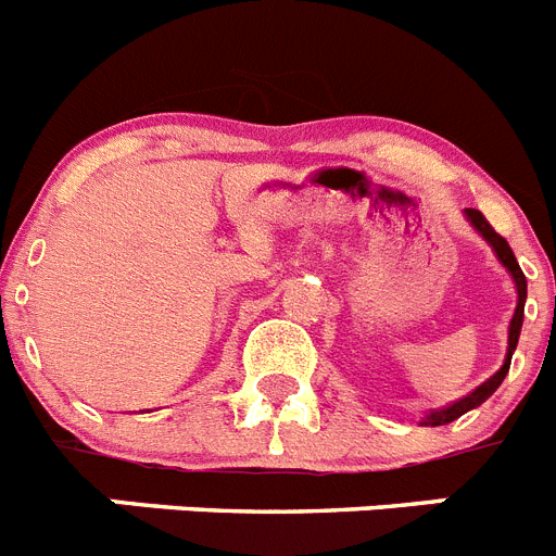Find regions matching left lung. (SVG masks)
Masks as SVG:
<instances>
[{
    "mask_svg": "<svg viewBox=\"0 0 556 556\" xmlns=\"http://www.w3.org/2000/svg\"><path fill=\"white\" fill-rule=\"evenodd\" d=\"M467 220H470L472 226H476V231H479L481 238L486 240V243L492 245V251H495V257L501 260V265H504L506 271H509L511 282H515V291H518V307H515V316H511L509 321V346H506V358H504V366H501L492 378H486L484 383L479 386V389H472L467 397L456 400V403L445 405V408H437V412L425 414L422 417V425H447L453 422V419H458L462 414H467L470 408H476V405L484 403L486 397H490L495 389L501 386V380L506 378V371H509V364H511V352H515V346H518V338H520V327H523V302H526V277L523 271H520L518 260H515V254H511L509 243H506L504 238H501L498 231L492 229L490 224H486V218L481 215L479 210H465Z\"/></svg>",
    "mask_w": 556,
    "mask_h": 556,
    "instance_id": "obj_1",
    "label": "left lung"
}]
</instances>
